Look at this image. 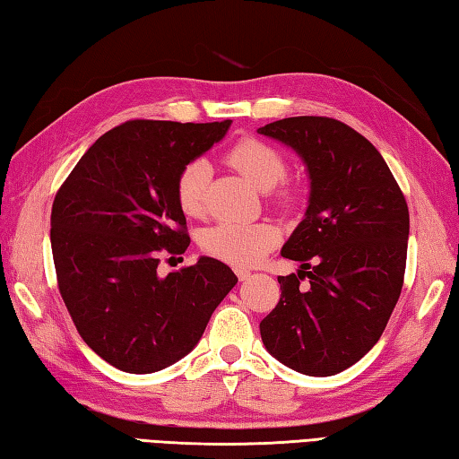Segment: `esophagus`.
<instances>
[{
	"label": "esophagus",
	"mask_w": 459,
	"mask_h": 459,
	"mask_svg": "<svg viewBox=\"0 0 459 459\" xmlns=\"http://www.w3.org/2000/svg\"><path fill=\"white\" fill-rule=\"evenodd\" d=\"M237 276H238V280H240V281H245V280H248V278H250V272H248V270H245V268H237Z\"/></svg>",
	"instance_id": "obj_1"
}]
</instances>
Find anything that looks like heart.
Instances as JSON below:
<instances>
[{
    "mask_svg": "<svg viewBox=\"0 0 459 459\" xmlns=\"http://www.w3.org/2000/svg\"><path fill=\"white\" fill-rule=\"evenodd\" d=\"M227 161L242 178L250 181L258 191H272L286 179L288 163L272 145L247 138L232 145ZM211 168L204 160H195L185 168L178 179V203L187 217H201L204 211V191H207ZM291 193H278V201L290 204ZM278 242V230L268 222L237 224L222 222L204 230L201 247L207 255L229 262L232 266L247 268L266 256Z\"/></svg>",
    "mask_w": 459,
    "mask_h": 459,
    "instance_id": "b5f03b06",
    "label": "heart"
}]
</instances>
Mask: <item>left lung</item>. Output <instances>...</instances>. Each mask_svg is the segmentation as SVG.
Wrapping results in <instances>:
<instances>
[{
  "label": "left lung",
  "instance_id": "1",
  "mask_svg": "<svg viewBox=\"0 0 459 459\" xmlns=\"http://www.w3.org/2000/svg\"><path fill=\"white\" fill-rule=\"evenodd\" d=\"M258 134L294 150L309 178L304 219L281 247L301 266L278 278L281 296L262 319V343L301 375H337L375 347L401 296L404 195L375 145L343 122L298 116Z\"/></svg>",
  "mask_w": 459,
  "mask_h": 459
}]
</instances>
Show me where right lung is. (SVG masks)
Here are the masks:
<instances>
[{
	"label": "right lung",
	"mask_w": 459,
	"mask_h": 459,
	"mask_svg": "<svg viewBox=\"0 0 459 459\" xmlns=\"http://www.w3.org/2000/svg\"><path fill=\"white\" fill-rule=\"evenodd\" d=\"M230 120H132L96 140L58 189L51 248L58 290L84 343L124 373L148 375L199 343L238 278L221 260L161 276L160 252L189 247L181 171L224 138Z\"/></svg>",
	"instance_id": "add662e5"
}]
</instances>
